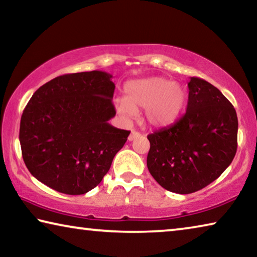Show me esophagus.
Returning <instances> with one entry per match:
<instances>
[{
    "label": "esophagus",
    "instance_id": "34e87169",
    "mask_svg": "<svg viewBox=\"0 0 257 257\" xmlns=\"http://www.w3.org/2000/svg\"><path fill=\"white\" fill-rule=\"evenodd\" d=\"M139 136H141V134H139L138 132H136V130H133V132L130 133V135H129V137H128V141H129V142H132V141H134V139L138 138Z\"/></svg>",
    "mask_w": 257,
    "mask_h": 257
}]
</instances>
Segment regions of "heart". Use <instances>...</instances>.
Wrapping results in <instances>:
<instances>
[{
	"label": "heart",
	"instance_id": "obj_1",
	"mask_svg": "<svg viewBox=\"0 0 257 257\" xmlns=\"http://www.w3.org/2000/svg\"><path fill=\"white\" fill-rule=\"evenodd\" d=\"M186 102V90L179 82L163 77L130 80L124 85V97L114 99L116 112L133 119L145 108V121L152 127L162 128L175 122Z\"/></svg>",
	"mask_w": 257,
	"mask_h": 257
}]
</instances>
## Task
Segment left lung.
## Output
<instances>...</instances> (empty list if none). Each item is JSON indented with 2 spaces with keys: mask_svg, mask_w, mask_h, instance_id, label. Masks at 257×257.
<instances>
[{
  "mask_svg": "<svg viewBox=\"0 0 257 257\" xmlns=\"http://www.w3.org/2000/svg\"><path fill=\"white\" fill-rule=\"evenodd\" d=\"M187 110L169 127L147 136V168L169 191L190 194L210 185L237 152L238 119L216 87L197 77L188 82Z\"/></svg>",
  "mask_w": 257,
  "mask_h": 257,
  "instance_id": "8db88e82",
  "label": "left lung"
}]
</instances>
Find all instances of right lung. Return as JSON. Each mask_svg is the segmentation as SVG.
I'll use <instances>...</instances> for the list:
<instances>
[{
  "instance_id": "1",
  "label": "right lung",
  "mask_w": 257,
  "mask_h": 257,
  "mask_svg": "<svg viewBox=\"0 0 257 257\" xmlns=\"http://www.w3.org/2000/svg\"><path fill=\"white\" fill-rule=\"evenodd\" d=\"M104 71L69 73L34 93L20 121L29 172L59 193L82 195L110 170L130 132L113 127L114 82Z\"/></svg>"
}]
</instances>
